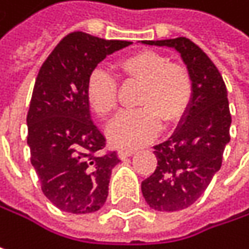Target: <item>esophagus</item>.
I'll list each match as a JSON object with an SVG mask.
<instances>
[{
  "mask_svg": "<svg viewBox=\"0 0 249 249\" xmlns=\"http://www.w3.org/2000/svg\"><path fill=\"white\" fill-rule=\"evenodd\" d=\"M134 153H135V150H132V148H121V150H118L120 159H126V157L132 156Z\"/></svg>",
  "mask_w": 249,
  "mask_h": 249,
  "instance_id": "obj_1",
  "label": "esophagus"
}]
</instances>
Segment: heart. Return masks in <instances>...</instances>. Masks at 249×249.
Listing matches in <instances>:
<instances>
[{
    "label": "heart",
    "mask_w": 249,
    "mask_h": 249,
    "mask_svg": "<svg viewBox=\"0 0 249 249\" xmlns=\"http://www.w3.org/2000/svg\"><path fill=\"white\" fill-rule=\"evenodd\" d=\"M117 71L124 79L141 82L137 105L141 108L120 114L108 125L109 141L117 147L135 148L150 142L161 128V121L172 124L187 111L193 96V82L187 69L170 63L157 52L141 50L121 59ZM86 99L101 118L117 108V83L102 69L89 76Z\"/></svg>",
    "instance_id": "obj_1"
}]
</instances>
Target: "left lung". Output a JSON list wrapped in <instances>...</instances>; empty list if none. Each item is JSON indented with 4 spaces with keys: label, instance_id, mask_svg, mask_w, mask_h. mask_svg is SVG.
I'll list each match as a JSON object with an SVG mask.
<instances>
[{
    "label": "left lung",
    "instance_id": "left-lung-1",
    "mask_svg": "<svg viewBox=\"0 0 249 249\" xmlns=\"http://www.w3.org/2000/svg\"><path fill=\"white\" fill-rule=\"evenodd\" d=\"M141 43L174 49L193 82L187 111L170 138L154 145L157 167L141 183L142 196L150 208L176 212L193 205L221 169L224 150L231 140L228 92L216 66L189 38Z\"/></svg>",
    "mask_w": 249,
    "mask_h": 249
}]
</instances>
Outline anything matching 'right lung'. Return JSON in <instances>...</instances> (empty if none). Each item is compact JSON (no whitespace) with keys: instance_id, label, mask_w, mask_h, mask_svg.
<instances>
[{"instance_id":"1","label":"right lung","mask_w":249,"mask_h":249,"mask_svg":"<svg viewBox=\"0 0 249 249\" xmlns=\"http://www.w3.org/2000/svg\"><path fill=\"white\" fill-rule=\"evenodd\" d=\"M132 44L82 31L68 34L37 75L27 114V144L44 196L60 211L90 213L108 197L117 151L99 154L105 137L86 99L89 76L107 56Z\"/></svg>"}]
</instances>
